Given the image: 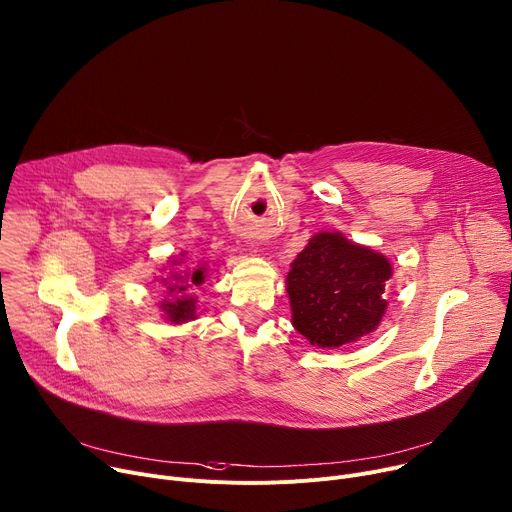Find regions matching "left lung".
Here are the masks:
<instances>
[{
    "mask_svg": "<svg viewBox=\"0 0 512 512\" xmlns=\"http://www.w3.org/2000/svg\"><path fill=\"white\" fill-rule=\"evenodd\" d=\"M286 290L292 327L320 349H337L374 333L388 310L392 263L349 241L343 232H316L290 263Z\"/></svg>",
    "mask_w": 512,
    "mask_h": 512,
    "instance_id": "1",
    "label": "left lung"
}]
</instances>
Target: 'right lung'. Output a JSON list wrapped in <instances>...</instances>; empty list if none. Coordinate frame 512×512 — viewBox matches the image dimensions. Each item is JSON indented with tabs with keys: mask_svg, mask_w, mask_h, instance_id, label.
<instances>
[{
	"mask_svg": "<svg viewBox=\"0 0 512 512\" xmlns=\"http://www.w3.org/2000/svg\"><path fill=\"white\" fill-rule=\"evenodd\" d=\"M165 275L157 277L163 288V300L157 302L161 316L169 324H183L198 318V296L196 290L210 275L208 263H188L185 251L177 259H171L167 267L161 269Z\"/></svg>",
	"mask_w": 512,
	"mask_h": 512,
	"instance_id": "1",
	"label": "right lung"
}]
</instances>
